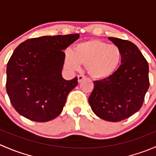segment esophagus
Returning <instances> with one entry per match:
<instances>
[{
  "label": "esophagus",
  "instance_id": "obj_1",
  "mask_svg": "<svg viewBox=\"0 0 156 156\" xmlns=\"http://www.w3.org/2000/svg\"><path fill=\"white\" fill-rule=\"evenodd\" d=\"M84 78H86V77L84 76V75H78V82H81V81H82L83 79H84Z\"/></svg>",
  "mask_w": 156,
  "mask_h": 156
}]
</instances>
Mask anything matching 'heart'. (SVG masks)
<instances>
[{"label": "heart", "instance_id": "1", "mask_svg": "<svg viewBox=\"0 0 156 156\" xmlns=\"http://www.w3.org/2000/svg\"><path fill=\"white\" fill-rule=\"evenodd\" d=\"M122 49L100 40L80 42L64 53V65L71 72L78 71L81 64L86 66L92 78L103 80L109 78L119 69L122 60Z\"/></svg>", "mask_w": 156, "mask_h": 156}]
</instances>
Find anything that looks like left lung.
Instances as JSON below:
<instances>
[{
	"instance_id": "8db88e82",
	"label": "left lung",
	"mask_w": 156,
	"mask_h": 156,
	"mask_svg": "<svg viewBox=\"0 0 156 156\" xmlns=\"http://www.w3.org/2000/svg\"><path fill=\"white\" fill-rule=\"evenodd\" d=\"M108 38L122 49V65L109 78L94 81L88 101L96 115L117 122L130 117L142 106L149 86V65L133 43Z\"/></svg>"
}]
</instances>
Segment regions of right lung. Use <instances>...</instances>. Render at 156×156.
Listing matches in <instances>:
<instances>
[{"label": "right lung", "mask_w": 156, "mask_h": 156, "mask_svg": "<svg viewBox=\"0 0 156 156\" xmlns=\"http://www.w3.org/2000/svg\"><path fill=\"white\" fill-rule=\"evenodd\" d=\"M79 34L42 36L25 41L7 66V92L17 112L29 120L45 122L57 117L78 78L62 76L64 52Z\"/></svg>", "instance_id": "add662e5"}]
</instances>
